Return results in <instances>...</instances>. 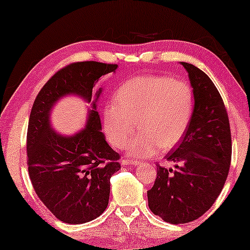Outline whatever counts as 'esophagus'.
<instances>
[{
  "label": "esophagus",
  "instance_id": "obj_1",
  "mask_svg": "<svg viewBox=\"0 0 250 250\" xmlns=\"http://www.w3.org/2000/svg\"><path fill=\"white\" fill-rule=\"evenodd\" d=\"M140 162L135 161V159H129V158H124L122 159V165H138Z\"/></svg>",
  "mask_w": 250,
  "mask_h": 250
}]
</instances>
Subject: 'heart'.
<instances>
[{
    "label": "heart",
    "instance_id": "b5f03b06",
    "mask_svg": "<svg viewBox=\"0 0 250 250\" xmlns=\"http://www.w3.org/2000/svg\"><path fill=\"white\" fill-rule=\"evenodd\" d=\"M194 110L195 93L187 81L141 75L118 87L115 102L104 107L103 126L110 144L123 148L137 124L140 130L128 143V154L152 156L183 140Z\"/></svg>",
    "mask_w": 250,
    "mask_h": 250
}]
</instances>
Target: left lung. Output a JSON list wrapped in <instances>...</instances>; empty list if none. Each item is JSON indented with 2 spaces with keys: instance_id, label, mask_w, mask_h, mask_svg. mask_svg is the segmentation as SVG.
Instances as JSON below:
<instances>
[{
  "instance_id": "8db88e82",
  "label": "left lung",
  "mask_w": 250,
  "mask_h": 250,
  "mask_svg": "<svg viewBox=\"0 0 250 250\" xmlns=\"http://www.w3.org/2000/svg\"><path fill=\"white\" fill-rule=\"evenodd\" d=\"M195 93L194 116L185 136L166 155L175 169L157 166L148 206L167 223L178 225L205 214L222 191L231 161L229 118L218 89L202 69L182 62Z\"/></svg>"
}]
</instances>
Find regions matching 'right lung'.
<instances>
[{"label":"right lung","mask_w":250,"mask_h":250,"mask_svg":"<svg viewBox=\"0 0 250 250\" xmlns=\"http://www.w3.org/2000/svg\"><path fill=\"white\" fill-rule=\"evenodd\" d=\"M117 64L85 61L68 64L53 75L36 96L28 120L26 153L33 188L61 222L84 224L97 218L108 205L110 177L121 168L120 154L105 141L96 101L86 128L62 136L50 125V110L67 94L92 101L101 76L115 72Z\"/></svg>","instance_id":"obj_1"}]
</instances>
